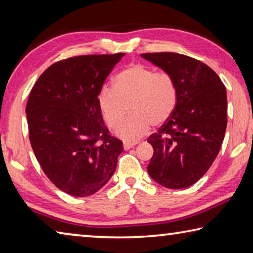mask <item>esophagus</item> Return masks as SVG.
Segmentation results:
<instances>
[{
    "label": "esophagus",
    "instance_id": "34e87169",
    "mask_svg": "<svg viewBox=\"0 0 253 253\" xmlns=\"http://www.w3.org/2000/svg\"><path fill=\"white\" fill-rule=\"evenodd\" d=\"M137 145V143H124V149H125V151H128V149H130V148H132L134 146H136Z\"/></svg>",
    "mask_w": 253,
    "mask_h": 253
}]
</instances>
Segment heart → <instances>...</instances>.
I'll list each match as a JSON object with an SVG mask.
<instances>
[{"instance_id":"b5f03b06","label":"heart","mask_w":253,"mask_h":253,"mask_svg":"<svg viewBox=\"0 0 253 253\" xmlns=\"http://www.w3.org/2000/svg\"><path fill=\"white\" fill-rule=\"evenodd\" d=\"M107 125L117 127L130 105L132 116L117 128L116 135L127 142L143 137L153 126H162L177 104V88L166 72H155L143 65L128 66L115 78V87L105 85L98 96Z\"/></svg>"}]
</instances>
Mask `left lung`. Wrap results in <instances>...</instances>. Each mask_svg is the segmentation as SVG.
<instances>
[{
    "label": "left lung",
    "mask_w": 253,
    "mask_h": 253,
    "mask_svg": "<svg viewBox=\"0 0 253 253\" xmlns=\"http://www.w3.org/2000/svg\"><path fill=\"white\" fill-rule=\"evenodd\" d=\"M169 74L177 88L172 116L148 137L154 154L147 172L168 188L193 185L211 168L226 129V90L205 63L174 52L140 54Z\"/></svg>",
    "instance_id": "left-lung-1"
}]
</instances>
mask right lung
I'll use <instances>...</instances> for the list:
<instances>
[{"mask_svg":"<svg viewBox=\"0 0 253 253\" xmlns=\"http://www.w3.org/2000/svg\"><path fill=\"white\" fill-rule=\"evenodd\" d=\"M124 54L61 60L30 92L25 113L34 155L50 181L69 195L96 193L116 170L123 142L109 135L98 96Z\"/></svg>","mask_w":253,"mask_h":253,"instance_id":"obj_1","label":"right lung"}]
</instances>
